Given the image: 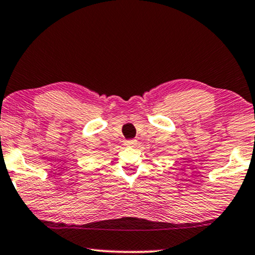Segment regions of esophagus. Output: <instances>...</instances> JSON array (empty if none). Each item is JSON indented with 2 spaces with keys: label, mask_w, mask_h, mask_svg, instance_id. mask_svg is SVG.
<instances>
[{
  "label": "esophagus",
  "mask_w": 255,
  "mask_h": 255,
  "mask_svg": "<svg viewBox=\"0 0 255 255\" xmlns=\"http://www.w3.org/2000/svg\"><path fill=\"white\" fill-rule=\"evenodd\" d=\"M135 143H137V140L135 139H128L125 141V145H128V146H133V145H135Z\"/></svg>",
  "instance_id": "34e87169"
}]
</instances>
